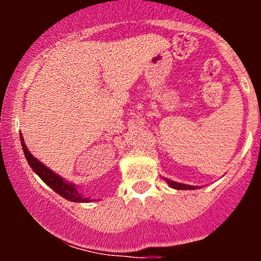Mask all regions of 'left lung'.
Instances as JSON below:
<instances>
[{
	"instance_id": "obj_1",
	"label": "left lung",
	"mask_w": 261,
	"mask_h": 261,
	"mask_svg": "<svg viewBox=\"0 0 261 261\" xmlns=\"http://www.w3.org/2000/svg\"><path fill=\"white\" fill-rule=\"evenodd\" d=\"M166 180L169 184V187H172L173 189H178V190H191V189H195V187H193V185L180 184V182L169 180V179H166Z\"/></svg>"
}]
</instances>
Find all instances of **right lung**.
<instances>
[{"instance_id": "1", "label": "right lung", "mask_w": 261, "mask_h": 261, "mask_svg": "<svg viewBox=\"0 0 261 261\" xmlns=\"http://www.w3.org/2000/svg\"><path fill=\"white\" fill-rule=\"evenodd\" d=\"M20 142H22V147H23V152H24V155L28 161L29 166L32 167V169L34 170L37 174L40 176V179L43 180L45 184L49 185L50 188L53 189L55 193H58L60 196L65 197L66 200H70V201L73 202H89L91 199H87V197H83L82 194L77 190V188L74 187L73 184H68L66 182L61 176H59L58 174L50 170L49 168L44 166L41 162H39L37 158L33 157L31 152L28 151L27 148L24 141H23V136L20 135Z\"/></svg>"}]
</instances>
